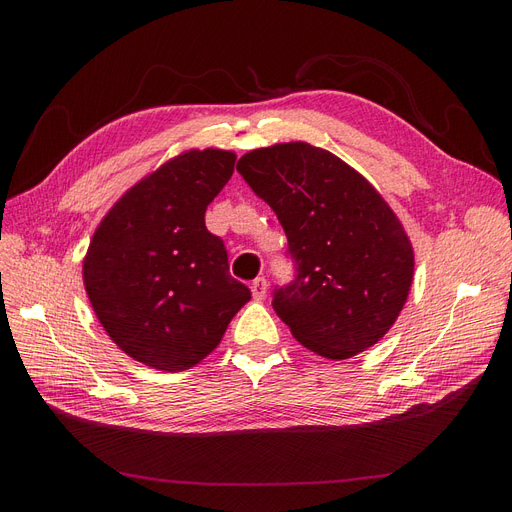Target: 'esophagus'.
<instances>
[{"label":"esophagus","mask_w":512,"mask_h":512,"mask_svg":"<svg viewBox=\"0 0 512 512\" xmlns=\"http://www.w3.org/2000/svg\"><path fill=\"white\" fill-rule=\"evenodd\" d=\"M252 297L256 299V301H262L267 297V288H269V284H267V280L265 277H256V280L252 282Z\"/></svg>","instance_id":"obj_1"}]
</instances>
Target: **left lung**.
Here are the masks:
<instances>
[{
    "instance_id": "1",
    "label": "left lung",
    "mask_w": 512,
    "mask_h": 512,
    "mask_svg": "<svg viewBox=\"0 0 512 512\" xmlns=\"http://www.w3.org/2000/svg\"><path fill=\"white\" fill-rule=\"evenodd\" d=\"M275 211L297 277L273 309L299 344L344 361L389 331L410 294L414 250L404 226L361 173L309 143L254 149L237 162Z\"/></svg>"
}]
</instances>
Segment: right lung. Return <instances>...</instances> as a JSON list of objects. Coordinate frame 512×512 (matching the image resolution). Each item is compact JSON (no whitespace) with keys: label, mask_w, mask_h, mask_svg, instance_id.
Listing matches in <instances>:
<instances>
[{"label":"right lung","mask_w":512,"mask_h":512,"mask_svg":"<svg viewBox=\"0 0 512 512\" xmlns=\"http://www.w3.org/2000/svg\"><path fill=\"white\" fill-rule=\"evenodd\" d=\"M235 160L224 149L179 153L134 183L91 237L83 260L89 303L138 363L160 371L198 365L252 299L228 273L224 241L205 226Z\"/></svg>","instance_id":"obj_1"}]
</instances>
